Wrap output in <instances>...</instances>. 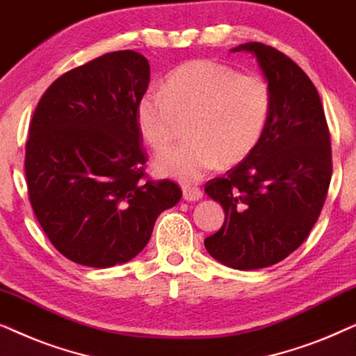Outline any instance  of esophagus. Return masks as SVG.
<instances>
[{
  "label": "esophagus",
  "mask_w": 356,
  "mask_h": 356,
  "mask_svg": "<svg viewBox=\"0 0 356 356\" xmlns=\"http://www.w3.org/2000/svg\"><path fill=\"white\" fill-rule=\"evenodd\" d=\"M181 189H183V197L186 199V201H199V199L202 197V191L196 186H188V184H184Z\"/></svg>",
  "instance_id": "1"
}]
</instances>
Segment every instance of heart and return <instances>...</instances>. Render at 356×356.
<instances>
[{
	"instance_id": "b5f03b06",
	"label": "heart",
	"mask_w": 356,
	"mask_h": 356,
	"mask_svg": "<svg viewBox=\"0 0 356 356\" xmlns=\"http://www.w3.org/2000/svg\"><path fill=\"white\" fill-rule=\"evenodd\" d=\"M270 105L264 76L202 58L175 67L163 92H144L136 105V123L145 143L162 152L188 121V143L159 155L154 168L193 183L218 162L222 167L243 162L264 134Z\"/></svg>"
}]
</instances>
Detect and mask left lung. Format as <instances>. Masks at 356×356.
Instances as JSON below:
<instances>
[{
    "label": "left lung",
    "instance_id": "obj_1",
    "mask_svg": "<svg viewBox=\"0 0 356 356\" xmlns=\"http://www.w3.org/2000/svg\"><path fill=\"white\" fill-rule=\"evenodd\" d=\"M232 51L256 56L272 105L256 149L204 188L225 211L204 246L223 266L252 270L284 261L309 235L327 196L332 149L318 90L295 61L259 42Z\"/></svg>",
    "mask_w": 356,
    "mask_h": 356
}]
</instances>
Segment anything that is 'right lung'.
<instances>
[{"label":"right lung","mask_w":356,"mask_h":356,"mask_svg":"<svg viewBox=\"0 0 356 356\" xmlns=\"http://www.w3.org/2000/svg\"><path fill=\"white\" fill-rule=\"evenodd\" d=\"M149 79L145 56L111 51L58 77L33 111L29 201L51 245L77 264L131 261L160 213L181 199L177 183L145 179L136 105Z\"/></svg>","instance_id":"add662e5"}]
</instances>
